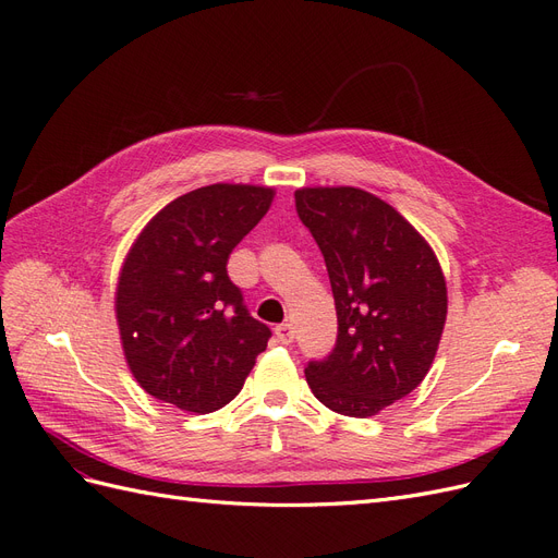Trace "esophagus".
<instances>
[{
	"instance_id": "esophagus-1",
	"label": "esophagus",
	"mask_w": 558,
	"mask_h": 558,
	"mask_svg": "<svg viewBox=\"0 0 558 558\" xmlns=\"http://www.w3.org/2000/svg\"><path fill=\"white\" fill-rule=\"evenodd\" d=\"M275 335H277V340H279L281 344H291L295 332H293V326H291V324H281V326L275 328Z\"/></svg>"
}]
</instances>
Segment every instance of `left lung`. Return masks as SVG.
Wrapping results in <instances>:
<instances>
[{"mask_svg": "<svg viewBox=\"0 0 558 558\" xmlns=\"http://www.w3.org/2000/svg\"><path fill=\"white\" fill-rule=\"evenodd\" d=\"M295 209L324 253L337 340L305 377L328 410L375 416L428 375L447 286L426 240L384 199L351 185L300 189Z\"/></svg>", "mask_w": 558, "mask_h": 558, "instance_id": "8db88e82", "label": "left lung"}]
</instances>
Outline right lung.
Returning <instances> with one entry per match:
<instances>
[{
  "instance_id": "obj_1",
  "label": "right lung",
  "mask_w": 558,
  "mask_h": 558,
  "mask_svg": "<svg viewBox=\"0 0 558 558\" xmlns=\"http://www.w3.org/2000/svg\"><path fill=\"white\" fill-rule=\"evenodd\" d=\"M272 197L263 185H205L160 209L132 244L116 318L146 393L209 414L242 391L272 330L248 314L226 265Z\"/></svg>"
}]
</instances>
